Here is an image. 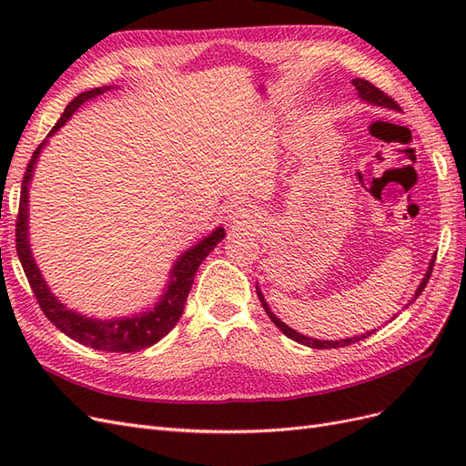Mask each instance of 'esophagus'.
I'll use <instances>...</instances> for the list:
<instances>
[{
	"instance_id": "34e87169",
	"label": "esophagus",
	"mask_w": 466,
	"mask_h": 466,
	"mask_svg": "<svg viewBox=\"0 0 466 466\" xmlns=\"http://www.w3.org/2000/svg\"><path fill=\"white\" fill-rule=\"evenodd\" d=\"M233 221H248L255 218V211H252V208L248 204H237L235 208H231V216H229Z\"/></svg>"
}]
</instances>
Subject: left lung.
<instances>
[{
	"instance_id": "1",
	"label": "left lung",
	"mask_w": 466,
	"mask_h": 466,
	"mask_svg": "<svg viewBox=\"0 0 466 466\" xmlns=\"http://www.w3.org/2000/svg\"><path fill=\"white\" fill-rule=\"evenodd\" d=\"M354 83V87L358 89V93H360V96L363 98V101H368V103H373V105H379V106H387V108H394V110H400V106H399V103L394 101L392 96H389L385 91H380L379 87H375L373 83H370V81H365V79H354L351 81ZM433 262H435V258L430 262V268H428V272H426V276H424V279H421V284H420V288L416 289V295H414V299L412 301H416L418 299V295L426 289V284L430 281V278H431V270H433ZM257 293H258V299H260V303H262V307H264V311H266V315L270 317V320L276 324V327L284 332L288 338H291V340H295V342H299V344H303V346H309V348H315V350H330V348H342V346H350V344H354V342H360V340H363V338H368V336H371L373 332H368V334H363V336H356V338H346V340H315V338H309V336H303V334H299V332H295L293 329H289L288 324H284L281 322L272 311H270V307L266 305V301H264V298H262V293H260V289L257 288ZM410 301V303H412Z\"/></svg>"
}]
</instances>
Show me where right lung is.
Here are the masks:
<instances>
[{
    "mask_svg": "<svg viewBox=\"0 0 466 466\" xmlns=\"http://www.w3.org/2000/svg\"><path fill=\"white\" fill-rule=\"evenodd\" d=\"M108 87L105 89H91L77 95L72 103H69L64 110V115L60 120L56 122L50 134L60 128L62 124L69 120V116L83 105L91 101V98L103 95ZM45 146L42 142L26 165V171L23 177V185H21V198H19V211H17V223H15V247H17V255L21 260V266L25 270L26 279H29L31 289L36 298V303L40 305L42 313L48 317L50 322H54L64 334H67L72 340L89 346L95 350H105V351H139L144 348H149L153 344H157L163 336L173 330L178 319L182 317V311H185V305L188 299L190 288L194 284V276L196 270H198L202 260L209 255L214 247L225 237V231L218 228L209 237H206L202 243L192 247L188 252H185L175 264L173 272H171V281L167 286V293H163V299L157 303V307L149 313L137 315L134 319H116V320H96V319H87L81 317L74 311H67V309L54 298L50 289L46 288V281L42 279L38 268L33 260L31 255V247H29V231H26V219H29V185H31V177H33V168L38 159V153Z\"/></svg>",
    "mask_w": 466,
    "mask_h": 466,
    "instance_id": "obj_1",
    "label": "right lung"
}]
</instances>
